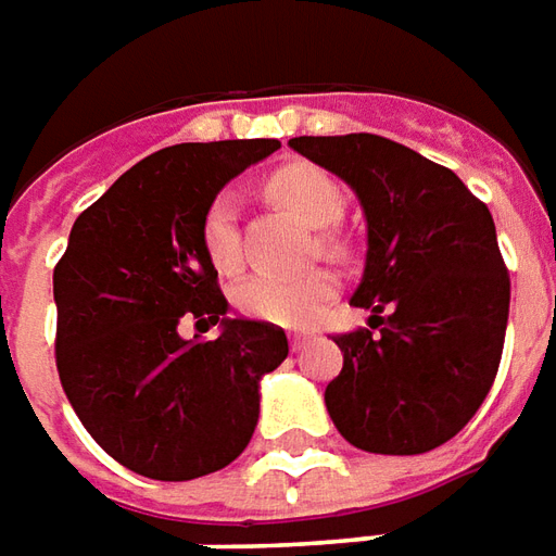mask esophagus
I'll return each instance as SVG.
<instances>
[{
    "label": "esophagus",
    "instance_id": "1",
    "mask_svg": "<svg viewBox=\"0 0 556 556\" xmlns=\"http://www.w3.org/2000/svg\"><path fill=\"white\" fill-rule=\"evenodd\" d=\"M309 341V334H304V331H294V334H289V343H292V350L298 353V350H304V343Z\"/></svg>",
    "mask_w": 556,
    "mask_h": 556
}]
</instances>
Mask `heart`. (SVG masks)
I'll return each instance as SVG.
<instances>
[{
    "instance_id": "heart-1",
    "label": "heart",
    "mask_w": 556,
    "mask_h": 556,
    "mask_svg": "<svg viewBox=\"0 0 556 556\" xmlns=\"http://www.w3.org/2000/svg\"><path fill=\"white\" fill-rule=\"evenodd\" d=\"M270 198L292 210L309 228H331L343 215L341 185L328 176L326 169L313 164H292L277 169L267 182ZM203 249L218 270H237L240 264V230H237V194L222 191L203 213L200 225ZM326 249H334L326 240ZM334 294V279L316 270L309 277L282 279L270 274H255L243 279L233 292L237 307L247 316L279 328L309 326L326 301Z\"/></svg>"
}]
</instances>
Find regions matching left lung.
<instances>
[{"instance_id": "8db88e82", "label": "left lung", "mask_w": 556, "mask_h": 556, "mask_svg": "<svg viewBox=\"0 0 556 556\" xmlns=\"http://www.w3.org/2000/svg\"><path fill=\"white\" fill-rule=\"evenodd\" d=\"M289 146L353 188L368 230L353 304L380 331L334 338L343 368L326 387L328 417L358 451H435L475 417L500 368L511 282L493 215L453 169L383 136Z\"/></svg>"}]
</instances>
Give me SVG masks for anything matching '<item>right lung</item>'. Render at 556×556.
<instances>
[{
    "label": "right lung",
    "instance_id": "1",
    "mask_svg": "<svg viewBox=\"0 0 556 556\" xmlns=\"http://www.w3.org/2000/svg\"><path fill=\"white\" fill-rule=\"evenodd\" d=\"M277 139L182 142L130 167L75 218L54 270L56 371L112 459L154 481L230 466L258 426L262 377L289 356L286 331L228 319L203 249V213ZM223 319L215 342L178 323Z\"/></svg>",
    "mask_w": 556,
    "mask_h": 556
}]
</instances>
